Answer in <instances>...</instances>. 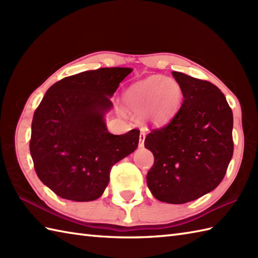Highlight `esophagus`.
Here are the masks:
<instances>
[{"instance_id": "1", "label": "esophagus", "mask_w": 258, "mask_h": 258, "mask_svg": "<svg viewBox=\"0 0 258 258\" xmlns=\"http://www.w3.org/2000/svg\"><path fill=\"white\" fill-rule=\"evenodd\" d=\"M145 136H146V132H145V130H141V133H140V146H141V147L143 146V144H144Z\"/></svg>"}]
</instances>
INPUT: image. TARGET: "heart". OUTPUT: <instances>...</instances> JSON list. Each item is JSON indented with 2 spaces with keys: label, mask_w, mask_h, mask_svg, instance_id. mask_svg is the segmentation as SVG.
Here are the masks:
<instances>
[{
  "label": "heart",
  "mask_w": 258,
  "mask_h": 258,
  "mask_svg": "<svg viewBox=\"0 0 258 258\" xmlns=\"http://www.w3.org/2000/svg\"><path fill=\"white\" fill-rule=\"evenodd\" d=\"M183 101V90L176 81L154 75L136 82L125 91L124 102L130 113L142 123L163 125L171 120Z\"/></svg>",
  "instance_id": "1"
}]
</instances>
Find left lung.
I'll use <instances>...</instances> for the list:
<instances>
[{
  "instance_id": "obj_1",
  "label": "left lung",
  "mask_w": 258,
  "mask_h": 258,
  "mask_svg": "<svg viewBox=\"0 0 258 258\" xmlns=\"http://www.w3.org/2000/svg\"><path fill=\"white\" fill-rule=\"evenodd\" d=\"M184 101L171 122L153 130L144 145L154 155L146 182L153 196L184 204L215 189L233 156V112L217 86L172 72Z\"/></svg>"
}]
</instances>
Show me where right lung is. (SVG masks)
<instances>
[{
  "label": "right lung",
  "mask_w": 258,
  "mask_h": 258,
  "mask_svg": "<svg viewBox=\"0 0 258 258\" xmlns=\"http://www.w3.org/2000/svg\"><path fill=\"white\" fill-rule=\"evenodd\" d=\"M130 68L68 76L45 93L32 120L30 152L41 182L65 200L90 202L105 190L111 168L133 153L140 131L108 132L105 114Z\"/></svg>",
  "instance_id": "right-lung-1"
}]
</instances>
